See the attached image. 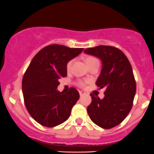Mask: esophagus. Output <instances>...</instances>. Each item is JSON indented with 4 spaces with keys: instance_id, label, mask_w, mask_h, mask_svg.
Here are the masks:
<instances>
[{
    "instance_id": "esophagus-1",
    "label": "esophagus",
    "mask_w": 154,
    "mask_h": 154,
    "mask_svg": "<svg viewBox=\"0 0 154 154\" xmlns=\"http://www.w3.org/2000/svg\"><path fill=\"white\" fill-rule=\"evenodd\" d=\"M79 93H80V96H82V95H86V92H83V91H79Z\"/></svg>"
}]
</instances>
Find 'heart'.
Instances as JSON below:
<instances>
[{
  "label": "heart",
  "instance_id": "1",
  "mask_svg": "<svg viewBox=\"0 0 154 154\" xmlns=\"http://www.w3.org/2000/svg\"><path fill=\"white\" fill-rule=\"evenodd\" d=\"M95 61H98V60H97L95 57H92V56H88V57H86V59H85V62H86V65H89V64L92 63V62H95ZM72 64H73V60L68 61V63H67L66 65V69L68 70V71H69V70L71 69V66H72ZM85 84H86V83L83 81H80V83H79V85H80V86H84Z\"/></svg>",
  "mask_w": 154,
  "mask_h": 154
}]
</instances>
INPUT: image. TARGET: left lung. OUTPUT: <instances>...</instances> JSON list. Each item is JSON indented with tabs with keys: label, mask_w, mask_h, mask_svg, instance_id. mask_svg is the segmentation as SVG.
<instances>
[{
	"label": "left lung",
	"mask_w": 154,
	"mask_h": 154,
	"mask_svg": "<svg viewBox=\"0 0 154 154\" xmlns=\"http://www.w3.org/2000/svg\"><path fill=\"white\" fill-rule=\"evenodd\" d=\"M84 53L101 59L102 68L95 84L100 89L105 88L103 99L90 94L88 114L97 126L111 129L123 122L133 104L136 83L132 66L124 53L116 47L98 46Z\"/></svg>",
	"instance_id": "obj_1"
}]
</instances>
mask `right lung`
Listing matches in <instances>:
<instances>
[{"instance_id":"add662e5","label":"right lung","mask_w":154,"mask_h":154,"mask_svg":"<svg viewBox=\"0 0 154 154\" xmlns=\"http://www.w3.org/2000/svg\"><path fill=\"white\" fill-rule=\"evenodd\" d=\"M83 50L59 44L47 46L27 68L22 83L24 101L30 115L42 126L54 127L69 118L80 94L73 87L65 93L59 92L57 87L59 79L67 76L68 61Z\"/></svg>"}]
</instances>
